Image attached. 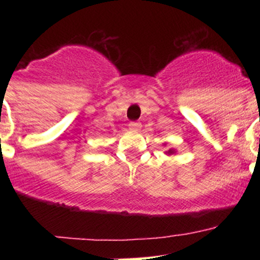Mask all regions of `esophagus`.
I'll use <instances>...</instances> for the list:
<instances>
[{
  "label": "esophagus",
  "instance_id": "34e87169",
  "mask_svg": "<svg viewBox=\"0 0 260 260\" xmlns=\"http://www.w3.org/2000/svg\"><path fill=\"white\" fill-rule=\"evenodd\" d=\"M128 127H129V129L132 131H138L141 127H142V124H141L140 122H129Z\"/></svg>",
  "mask_w": 260,
  "mask_h": 260
}]
</instances>
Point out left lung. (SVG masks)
<instances>
[{"label":"left lung","mask_w":260,"mask_h":260,"mask_svg":"<svg viewBox=\"0 0 260 260\" xmlns=\"http://www.w3.org/2000/svg\"><path fill=\"white\" fill-rule=\"evenodd\" d=\"M169 153H172V151H171V149H170V151H169Z\"/></svg>","instance_id":"8db88e82"}]
</instances>
